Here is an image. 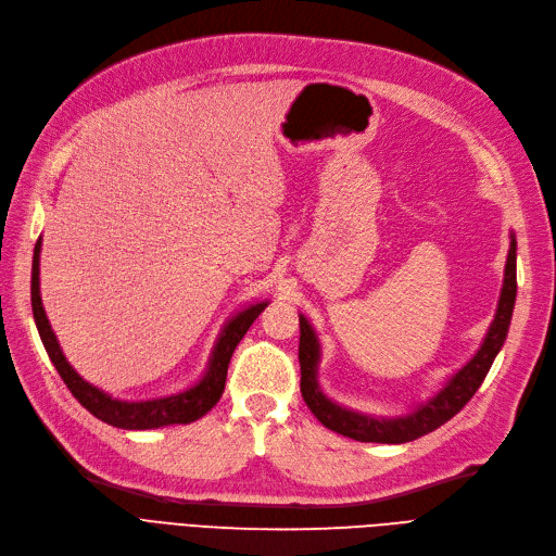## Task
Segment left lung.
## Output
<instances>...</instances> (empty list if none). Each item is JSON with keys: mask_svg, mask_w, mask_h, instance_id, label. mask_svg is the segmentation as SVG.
I'll use <instances>...</instances> for the list:
<instances>
[{"mask_svg": "<svg viewBox=\"0 0 556 556\" xmlns=\"http://www.w3.org/2000/svg\"><path fill=\"white\" fill-rule=\"evenodd\" d=\"M515 249L517 242L510 240V252L506 261V277H504V289H501L496 316L490 326V332L482 342L480 351L473 355V361L464 365L453 379L447 383L437 397L429 400L425 406H420L416 414L406 418H392V420H379L371 416H361L346 410L342 406L332 404L324 397V392L318 390L316 383V365H318V342L307 318L300 316V349H298V361H300V392L304 404L309 406L312 414L318 418L320 425H326L332 432L365 441V443H406L420 439L429 432H434L437 427L457 416L485 381V376L494 363L496 353L501 351L506 342L510 316L515 307V295H517V273H515Z\"/></svg>", "mask_w": 556, "mask_h": 556, "instance_id": "obj_1", "label": "left lung"}]
</instances>
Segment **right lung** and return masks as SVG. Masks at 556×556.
Listing matches in <instances>:
<instances>
[{
  "label": "right lung",
  "instance_id": "add662e5",
  "mask_svg": "<svg viewBox=\"0 0 556 556\" xmlns=\"http://www.w3.org/2000/svg\"><path fill=\"white\" fill-rule=\"evenodd\" d=\"M39 252H41V240L34 247V261H31V312L34 320H37V328L41 334V342L50 355L52 365L60 371L62 381L89 414L94 418L109 422L119 429H154V427H166V425H187L203 418L207 410L219 402L224 386H226V371L230 355L240 344V339L247 334L249 326L254 324L258 314L267 307V302L254 304V307L244 309L238 314L230 324L224 328L217 349L212 353V361L207 367V374L199 386H193L180 395L164 397V400H152V402H119L111 395H105L99 388L89 386L76 374V369L66 363V357L58 344L55 332H52L41 295H39Z\"/></svg>",
  "mask_w": 556,
  "mask_h": 556
}]
</instances>
